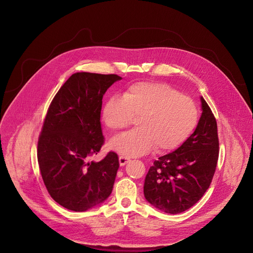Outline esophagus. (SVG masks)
<instances>
[{"label": "esophagus", "mask_w": 253, "mask_h": 253, "mask_svg": "<svg viewBox=\"0 0 253 253\" xmlns=\"http://www.w3.org/2000/svg\"><path fill=\"white\" fill-rule=\"evenodd\" d=\"M119 161H120V165H121V167L126 166V165L129 162V160H128L126 157H123V156H121V157H120Z\"/></svg>", "instance_id": "34e87169"}]
</instances>
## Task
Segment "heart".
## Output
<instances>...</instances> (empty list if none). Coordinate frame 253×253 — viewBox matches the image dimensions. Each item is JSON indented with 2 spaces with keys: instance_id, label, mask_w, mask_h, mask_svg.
<instances>
[{
  "instance_id": "1",
  "label": "heart",
  "mask_w": 253,
  "mask_h": 253,
  "mask_svg": "<svg viewBox=\"0 0 253 253\" xmlns=\"http://www.w3.org/2000/svg\"><path fill=\"white\" fill-rule=\"evenodd\" d=\"M135 117L136 127L110 142L126 157L144 155L154 147L167 153L182 144L194 130L198 111L193 100L161 83H136L122 96L109 98L102 111L105 126L112 131L128 126Z\"/></svg>"
}]
</instances>
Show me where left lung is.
<instances>
[{
  "mask_svg": "<svg viewBox=\"0 0 253 253\" xmlns=\"http://www.w3.org/2000/svg\"><path fill=\"white\" fill-rule=\"evenodd\" d=\"M193 133L172 153L159 158L144 179L147 203L161 211L180 213L194 206L211 185L218 160L215 118L203 96Z\"/></svg>",
  "mask_w": 253,
  "mask_h": 253,
  "instance_id": "left-lung-1",
  "label": "left lung"
}]
</instances>
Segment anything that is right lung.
I'll return each mask as SVG.
<instances>
[{"mask_svg": "<svg viewBox=\"0 0 253 253\" xmlns=\"http://www.w3.org/2000/svg\"><path fill=\"white\" fill-rule=\"evenodd\" d=\"M122 78L76 73L55 95L38 141V162L53 199L73 211H86L111 195L119 157L111 151L89 162L104 143L100 126L103 96Z\"/></svg>", "mask_w": 253, "mask_h": 253, "instance_id": "right-lung-1", "label": "right lung"}]
</instances>
